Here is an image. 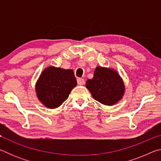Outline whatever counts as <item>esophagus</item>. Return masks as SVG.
I'll return each mask as SVG.
<instances>
[{
	"mask_svg": "<svg viewBox=\"0 0 161 161\" xmlns=\"http://www.w3.org/2000/svg\"><path fill=\"white\" fill-rule=\"evenodd\" d=\"M77 84L80 85H83L84 84V80L82 78H78L77 79Z\"/></svg>",
	"mask_w": 161,
	"mask_h": 161,
	"instance_id": "1",
	"label": "esophagus"
}]
</instances>
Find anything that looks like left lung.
Segmentation results:
<instances>
[{
	"instance_id": "8db88e82",
	"label": "left lung",
	"mask_w": 161,
	"mask_h": 161,
	"mask_svg": "<svg viewBox=\"0 0 161 161\" xmlns=\"http://www.w3.org/2000/svg\"><path fill=\"white\" fill-rule=\"evenodd\" d=\"M86 87L95 100L104 105H113L121 99L124 85L118 73L108 68L97 67L94 77L88 80Z\"/></svg>"
}]
</instances>
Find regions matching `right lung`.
Listing matches in <instances>:
<instances>
[{
    "label": "right lung",
    "mask_w": 161,
    "mask_h": 161,
    "mask_svg": "<svg viewBox=\"0 0 161 161\" xmlns=\"http://www.w3.org/2000/svg\"><path fill=\"white\" fill-rule=\"evenodd\" d=\"M77 80L72 69L49 67L43 71L36 84L37 97L45 107L54 108L66 100Z\"/></svg>",
    "instance_id": "add662e5"
}]
</instances>
